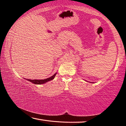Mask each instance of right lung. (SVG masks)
Returning <instances> with one entry per match:
<instances>
[{"label": "right lung", "instance_id": "1", "mask_svg": "<svg viewBox=\"0 0 126 126\" xmlns=\"http://www.w3.org/2000/svg\"><path fill=\"white\" fill-rule=\"evenodd\" d=\"M56 75V73L54 74V75L52 76V77H50L48 78H47L45 79H40V80H37V79H33V80H31V79H27L28 80L30 81V82L33 83L34 84H43V83H45L48 82V81H50L51 80H52L54 79V77Z\"/></svg>", "mask_w": 126, "mask_h": 126}]
</instances>
